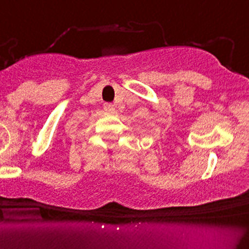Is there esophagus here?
Listing matches in <instances>:
<instances>
[{"instance_id": "34e87169", "label": "esophagus", "mask_w": 249, "mask_h": 249, "mask_svg": "<svg viewBox=\"0 0 249 249\" xmlns=\"http://www.w3.org/2000/svg\"><path fill=\"white\" fill-rule=\"evenodd\" d=\"M103 108H105V110L107 113H114L115 110V107L112 105V103H106V105L103 106Z\"/></svg>"}]
</instances>
